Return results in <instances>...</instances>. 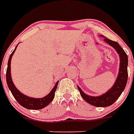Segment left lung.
<instances>
[{
    "label": "left lung",
    "instance_id": "left-lung-1",
    "mask_svg": "<svg viewBox=\"0 0 134 134\" xmlns=\"http://www.w3.org/2000/svg\"><path fill=\"white\" fill-rule=\"evenodd\" d=\"M104 41L112 46L118 54H119L120 57V69L115 84L107 93L98 97L87 96L82 92L80 87H77L82 98L90 105L97 107L110 106L114 103L125 89L128 80V56L126 53L116 41L107 38H104Z\"/></svg>",
    "mask_w": 134,
    "mask_h": 134
}]
</instances>
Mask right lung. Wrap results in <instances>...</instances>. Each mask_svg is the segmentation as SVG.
Masks as SVG:
<instances>
[{
    "mask_svg": "<svg viewBox=\"0 0 134 134\" xmlns=\"http://www.w3.org/2000/svg\"><path fill=\"white\" fill-rule=\"evenodd\" d=\"M17 46H16V47H17ZM16 47L13 52L11 53L10 57L8 59V67L7 70H6V82H7L8 88L10 89L12 95L17 100V102L23 107H24L27 109L31 110H39L41 109V108H44L46 106H47L54 98L55 91L57 90L59 82H57L54 87H53V89L50 92L49 94H48L47 96H45L42 98H29V97L22 94L21 92H19V90L16 89L15 85H13V81L11 80V77H10V60L12 58V56L14 54V52L16 51Z\"/></svg>",
    "mask_w": 134,
    "mask_h": 134,
    "instance_id": "1",
    "label": "right lung"
}]
</instances>
